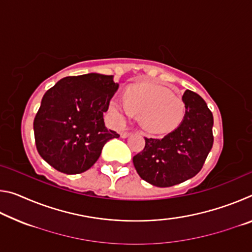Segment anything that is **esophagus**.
<instances>
[{"label": "esophagus", "instance_id": "obj_1", "mask_svg": "<svg viewBox=\"0 0 252 252\" xmlns=\"http://www.w3.org/2000/svg\"><path fill=\"white\" fill-rule=\"evenodd\" d=\"M131 134V131H122L121 132V138H127Z\"/></svg>", "mask_w": 252, "mask_h": 252}]
</instances>
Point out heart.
<instances>
[{"label":"heart","mask_w":252,"mask_h":252,"mask_svg":"<svg viewBox=\"0 0 252 252\" xmlns=\"http://www.w3.org/2000/svg\"><path fill=\"white\" fill-rule=\"evenodd\" d=\"M110 110L120 121L140 114L141 126L151 133H164L180 125L185 103L169 89L161 85L140 84L130 89L126 99L113 97Z\"/></svg>","instance_id":"heart-1"}]
</instances>
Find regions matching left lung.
<instances>
[{"mask_svg": "<svg viewBox=\"0 0 252 252\" xmlns=\"http://www.w3.org/2000/svg\"><path fill=\"white\" fill-rule=\"evenodd\" d=\"M186 114L177 129L161 139L146 138V147L133 157L141 179L152 186L167 188L193 178L202 169L213 144V117L197 93L182 96Z\"/></svg>", "mask_w": 252, "mask_h": 252, "instance_id": "8db88e82", "label": "left lung"}]
</instances>
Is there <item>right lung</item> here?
I'll return each mask as SVG.
<instances>
[{"label":"right lung","instance_id":"right-lung-1","mask_svg":"<svg viewBox=\"0 0 252 252\" xmlns=\"http://www.w3.org/2000/svg\"><path fill=\"white\" fill-rule=\"evenodd\" d=\"M119 84L113 75L66 76L49 89L34 118V138L40 156L60 172L82 173L99 159L109 140L103 114Z\"/></svg>","mask_w":252,"mask_h":252}]
</instances>
